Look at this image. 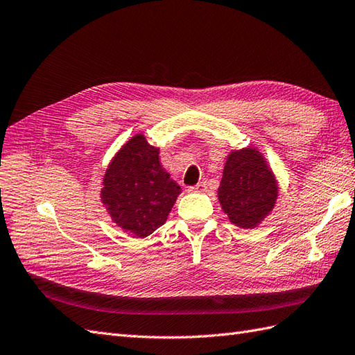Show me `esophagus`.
I'll list each match as a JSON object with an SVG mask.
<instances>
[{"mask_svg":"<svg viewBox=\"0 0 355 355\" xmlns=\"http://www.w3.org/2000/svg\"><path fill=\"white\" fill-rule=\"evenodd\" d=\"M187 191L189 192H195V193H202V192L207 191V183H205V181H201V183H198L196 186L189 187Z\"/></svg>","mask_w":355,"mask_h":355,"instance_id":"1","label":"esophagus"}]
</instances>
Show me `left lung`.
<instances>
[{
  "label": "left lung",
  "instance_id": "8db88e82",
  "mask_svg": "<svg viewBox=\"0 0 355 355\" xmlns=\"http://www.w3.org/2000/svg\"><path fill=\"white\" fill-rule=\"evenodd\" d=\"M278 181L257 148H242L228 154L218 200L232 224L252 230L274 210Z\"/></svg>",
  "mask_w": 355,
  "mask_h": 355
}]
</instances>
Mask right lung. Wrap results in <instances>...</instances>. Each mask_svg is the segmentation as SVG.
<instances>
[{
	"label": "right lung",
	"mask_w": 355,
	"mask_h": 355,
	"mask_svg": "<svg viewBox=\"0 0 355 355\" xmlns=\"http://www.w3.org/2000/svg\"><path fill=\"white\" fill-rule=\"evenodd\" d=\"M160 148L136 135L121 146L105 169L101 202L127 234L146 237L166 222L181 189L162 166Z\"/></svg>",
	"instance_id": "add662e5"
}]
</instances>
